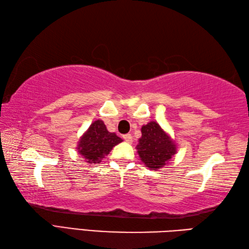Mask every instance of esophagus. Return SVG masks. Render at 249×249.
<instances>
[{
    "mask_svg": "<svg viewBox=\"0 0 249 249\" xmlns=\"http://www.w3.org/2000/svg\"><path fill=\"white\" fill-rule=\"evenodd\" d=\"M123 139L127 142V143H131L133 142V137H131L130 134H126L123 136Z\"/></svg>",
    "mask_w": 249,
    "mask_h": 249,
    "instance_id": "esophagus-1",
    "label": "esophagus"
}]
</instances>
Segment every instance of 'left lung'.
<instances>
[{"label": "left lung", "mask_w": 249, "mask_h": 249, "mask_svg": "<svg viewBox=\"0 0 249 249\" xmlns=\"http://www.w3.org/2000/svg\"><path fill=\"white\" fill-rule=\"evenodd\" d=\"M141 133L136 149L145 167L156 171L168 165L178 153V145L170 134L155 121L142 125Z\"/></svg>", "instance_id": "1"}]
</instances>
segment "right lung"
<instances>
[{"label":"right lung","instance_id":"right-lung-1","mask_svg":"<svg viewBox=\"0 0 249 249\" xmlns=\"http://www.w3.org/2000/svg\"><path fill=\"white\" fill-rule=\"evenodd\" d=\"M122 141L116 134L110 133L102 120H96L79 138L76 150L86 162L99 163Z\"/></svg>","mask_w":249,"mask_h":249}]
</instances>
